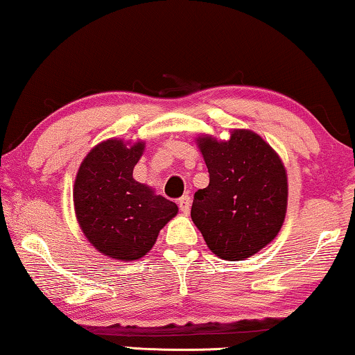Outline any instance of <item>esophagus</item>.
Returning a JSON list of instances; mask_svg holds the SVG:
<instances>
[{"mask_svg": "<svg viewBox=\"0 0 355 355\" xmlns=\"http://www.w3.org/2000/svg\"><path fill=\"white\" fill-rule=\"evenodd\" d=\"M179 208H181L184 215H189V211H191V197L182 196L179 198Z\"/></svg>", "mask_w": 355, "mask_h": 355, "instance_id": "obj_1", "label": "esophagus"}]
</instances>
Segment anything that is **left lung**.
I'll return each mask as SVG.
<instances>
[{
  "mask_svg": "<svg viewBox=\"0 0 355 355\" xmlns=\"http://www.w3.org/2000/svg\"><path fill=\"white\" fill-rule=\"evenodd\" d=\"M210 184L193 196L191 216L223 260L249 259L278 236L288 207V176L278 153L245 129L230 140L197 139Z\"/></svg>",
  "mask_w": 355,
  "mask_h": 355,
  "instance_id": "left-lung-1",
  "label": "left lung"
}]
</instances>
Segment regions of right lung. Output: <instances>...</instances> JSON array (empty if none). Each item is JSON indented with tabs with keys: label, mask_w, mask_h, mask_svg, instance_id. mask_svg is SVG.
I'll list each match as a JSON object with an SVG mask.
<instances>
[{
	"label": "right lung",
	"mask_w": 355,
	"mask_h": 355,
	"mask_svg": "<svg viewBox=\"0 0 355 355\" xmlns=\"http://www.w3.org/2000/svg\"><path fill=\"white\" fill-rule=\"evenodd\" d=\"M144 142L110 139L82 162L74 182L79 226L96 250L114 260H139L152 249L178 205L132 178Z\"/></svg>",
	"instance_id": "1"
}]
</instances>
